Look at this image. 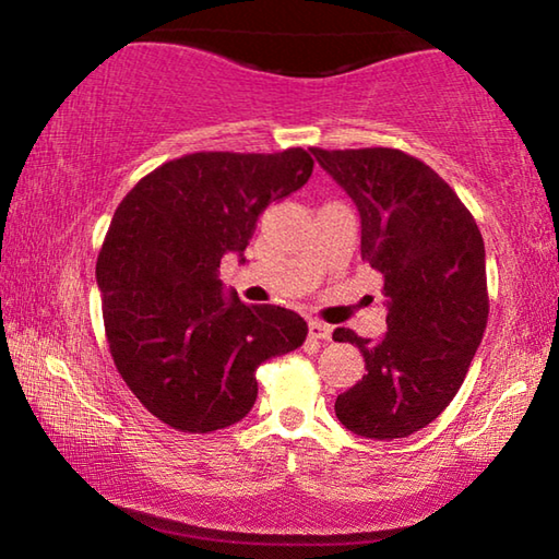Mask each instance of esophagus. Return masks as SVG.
<instances>
[{
	"mask_svg": "<svg viewBox=\"0 0 559 559\" xmlns=\"http://www.w3.org/2000/svg\"><path fill=\"white\" fill-rule=\"evenodd\" d=\"M308 335L313 340H330V335H333V328L320 323V320H310L308 323Z\"/></svg>",
	"mask_w": 559,
	"mask_h": 559,
	"instance_id": "34e87169",
	"label": "esophagus"
}]
</instances>
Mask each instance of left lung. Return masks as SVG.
<instances>
[{"instance_id":"1","label":"left lung","mask_w":559,"mask_h":559,"mask_svg":"<svg viewBox=\"0 0 559 559\" xmlns=\"http://www.w3.org/2000/svg\"><path fill=\"white\" fill-rule=\"evenodd\" d=\"M320 167L355 202L362 261L382 273L386 333L353 343L365 374L337 394L343 427L367 439H404L456 396L488 323L486 246L456 192L421 159L392 147L320 150Z\"/></svg>"}]
</instances>
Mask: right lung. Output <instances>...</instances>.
<instances>
[{
    "mask_svg": "<svg viewBox=\"0 0 559 559\" xmlns=\"http://www.w3.org/2000/svg\"><path fill=\"white\" fill-rule=\"evenodd\" d=\"M313 175L302 147L283 153H192L130 189L96 263L103 323L118 372L145 409L185 433L241 421L257 370L302 345L308 325L278 306H246L219 281L271 202Z\"/></svg>",
    "mask_w": 559,
    "mask_h": 559,
    "instance_id": "add662e5",
    "label": "right lung"
}]
</instances>
